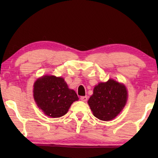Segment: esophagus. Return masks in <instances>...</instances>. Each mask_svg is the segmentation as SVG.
Returning <instances> with one entry per match:
<instances>
[{
	"mask_svg": "<svg viewBox=\"0 0 158 158\" xmlns=\"http://www.w3.org/2000/svg\"><path fill=\"white\" fill-rule=\"evenodd\" d=\"M80 99H81V100L85 102V101H87V100H88V97H87V96H81V97L80 98Z\"/></svg>",
	"mask_w": 158,
	"mask_h": 158,
	"instance_id": "1",
	"label": "esophagus"
}]
</instances>
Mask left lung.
<instances>
[{
    "label": "left lung",
    "instance_id": "1",
    "mask_svg": "<svg viewBox=\"0 0 158 158\" xmlns=\"http://www.w3.org/2000/svg\"><path fill=\"white\" fill-rule=\"evenodd\" d=\"M127 92L124 85L113 79L100 83L88 101L93 115L101 121L114 119L126 104Z\"/></svg>",
    "mask_w": 158,
    "mask_h": 158
}]
</instances>
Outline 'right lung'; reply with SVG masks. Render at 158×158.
<instances>
[{"label": "right lung", "instance_id": "obj_1", "mask_svg": "<svg viewBox=\"0 0 158 158\" xmlns=\"http://www.w3.org/2000/svg\"><path fill=\"white\" fill-rule=\"evenodd\" d=\"M35 101L44 113L58 118L68 112L73 102L79 100L74 90L69 89L64 79L55 76H44L34 84Z\"/></svg>", "mask_w": 158, "mask_h": 158}]
</instances>
